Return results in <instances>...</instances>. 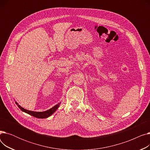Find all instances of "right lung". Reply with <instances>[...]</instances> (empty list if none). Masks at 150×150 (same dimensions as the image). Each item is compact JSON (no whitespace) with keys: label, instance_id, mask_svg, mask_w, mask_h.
Wrapping results in <instances>:
<instances>
[{"label":"right lung","instance_id":"1","mask_svg":"<svg viewBox=\"0 0 150 150\" xmlns=\"http://www.w3.org/2000/svg\"><path fill=\"white\" fill-rule=\"evenodd\" d=\"M16 105H18V106L19 107V108L23 112H24L31 116H33L35 117L36 118H39V119H45V118H47L50 117L51 115H52L55 111H57V109L59 108V105L61 104V103H58V105H55L54 106H53V108H50L49 110H47L45 111L44 112H36V111H28L27 109H25L24 108H23L22 107H21L16 101L15 102Z\"/></svg>","mask_w":150,"mask_h":150}]
</instances>
